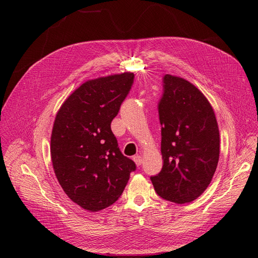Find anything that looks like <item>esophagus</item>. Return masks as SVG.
I'll use <instances>...</instances> for the list:
<instances>
[{"label":"esophagus","mask_w":258,"mask_h":258,"mask_svg":"<svg viewBox=\"0 0 258 258\" xmlns=\"http://www.w3.org/2000/svg\"><path fill=\"white\" fill-rule=\"evenodd\" d=\"M134 161L136 162V165L139 167V166H141L142 165V161H143V159H142V157L140 155H137V156H134Z\"/></svg>","instance_id":"1"}]
</instances>
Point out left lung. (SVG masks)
<instances>
[{
    "label": "left lung",
    "instance_id": "1",
    "mask_svg": "<svg viewBox=\"0 0 258 258\" xmlns=\"http://www.w3.org/2000/svg\"><path fill=\"white\" fill-rule=\"evenodd\" d=\"M158 112L163 166L151 181L161 198L188 204L208 188L220 158L213 107L194 84L167 74Z\"/></svg>",
    "mask_w": 258,
    "mask_h": 258
}]
</instances>
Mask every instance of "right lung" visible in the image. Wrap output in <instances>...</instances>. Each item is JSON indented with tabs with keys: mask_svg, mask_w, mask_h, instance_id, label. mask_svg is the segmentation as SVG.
I'll use <instances>...</instances> for the list:
<instances>
[{
	"mask_svg": "<svg viewBox=\"0 0 258 258\" xmlns=\"http://www.w3.org/2000/svg\"><path fill=\"white\" fill-rule=\"evenodd\" d=\"M134 79V73L124 72L85 82L62 103L53 121L54 174L68 197L90 212L113 205L136 170L111 130Z\"/></svg>",
	"mask_w": 258,
	"mask_h": 258,
	"instance_id": "right-lung-1",
	"label": "right lung"
}]
</instances>
